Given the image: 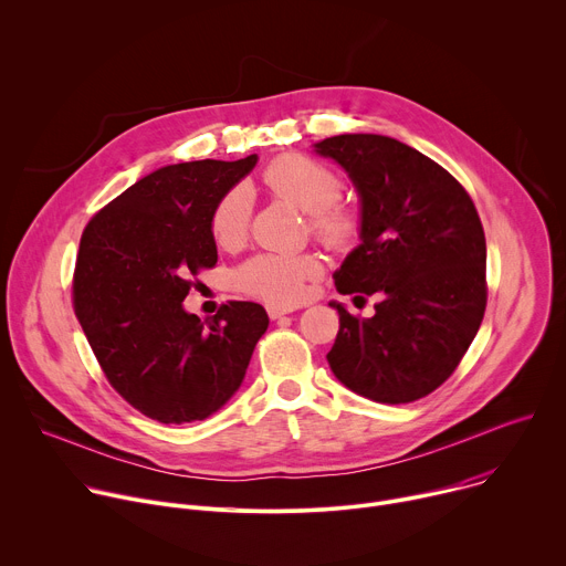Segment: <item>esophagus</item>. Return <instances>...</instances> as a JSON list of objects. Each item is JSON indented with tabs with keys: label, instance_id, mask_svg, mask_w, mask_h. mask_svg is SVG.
Instances as JSON below:
<instances>
[{
	"label": "esophagus",
	"instance_id": "obj_1",
	"mask_svg": "<svg viewBox=\"0 0 566 566\" xmlns=\"http://www.w3.org/2000/svg\"><path fill=\"white\" fill-rule=\"evenodd\" d=\"M266 313H269V317H271V319H277V317H282V315H286V313H293V308H291V306L269 304V306H266Z\"/></svg>",
	"mask_w": 566,
	"mask_h": 566
}]
</instances>
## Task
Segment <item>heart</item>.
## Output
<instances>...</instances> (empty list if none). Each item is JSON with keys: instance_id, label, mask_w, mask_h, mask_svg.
Listing matches in <instances>:
<instances>
[{"instance_id": "heart-1", "label": "heart", "mask_w": 566, "mask_h": 566, "mask_svg": "<svg viewBox=\"0 0 566 566\" xmlns=\"http://www.w3.org/2000/svg\"><path fill=\"white\" fill-rule=\"evenodd\" d=\"M262 181L273 197L302 210L308 232L329 251H349L363 232V219L356 208L340 201L343 179L319 160L289 151L275 156L262 172ZM253 197L249 188L228 190L210 214V234L214 244L234 251L244 244L251 228ZM322 273L319 260L304 255H255L234 271V284L253 297L271 304L291 306L306 293V284Z\"/></svg>"}]
</instances>
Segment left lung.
I'll use <instances>...</instances> for the list:
<instances>
[{"instance_id": "obj_1", "label": "left lung", "mask_w": 566, "mask_h": 566, "mask_svg": "<svg viewBox=\"0 0 566 566\" xmlns=\"http://www.w3.org/2000/svg\"><path fill=\"white\" fill-rule=\"evenodd\" d=\"M349 172L363 244L336 271L343 295H374L371 317L332 302L340 329L327 360L376 402H412L459 367L486 311V237L465 188L415 147L378 134L315 143Z\"/></svg>"}]
</instances>
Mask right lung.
<instances>
[{"mask_svg": "<svg viewBox=\"0 0 566 566\" xmlns=\"http://www.w3.org/2000/svg\"><path fill=\"white\" fill-rule=\"evenodd\" d=\"M255 164L258 154L160 168L101 208L80 237L75 317L109 385L158 423L217 412L269 327L255 302L230 300L206 322L181 306L195 277L217 264L212 208Z\"/></svg>", "mask_w": 566, "mask_h": 566, "instance_id": "right-lung-1", "label": "right lung"}]
</instances>
